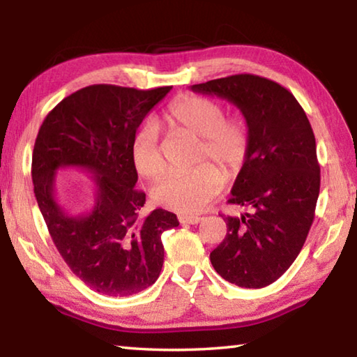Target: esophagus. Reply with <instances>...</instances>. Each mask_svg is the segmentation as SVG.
Wrapping results in <instances>:
<instances>
[{
	"label": "esophagus",
	"mask_w": 357,
	"mask_h": 357,
	"mask_svg": "<svg viewBox=\"0 0 357 357\" xmlns=\"http://www.w3.org/2000/svg\"><path fill=\"white\" fill-rule=\"evenodd\" d=\"M202 220V217L198 215H179V222L187 223V225H197V223H200Z\"/></svg>",
	"instance_id": "esophagus-1"
}]
</instances>
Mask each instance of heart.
<instances>
[{
  "label": "heart",
  "mask_w": 357,
  "mask_h": 357,
  "mask_svg": "<svg viewBox=\"0 0 357 357\" xmlns=\"http://www.w3.org/2000/svg\"><path fill=\"white\" fill-rule=\"evenodd\" d=\"M165 123L173 130L200 138L195 162L211 159L225 174L233 176L247 159L249 130L243 119L225 118L219 102L203 96H181L165 112ZM132 162L144 178H155L164 172L165 159L159 146L154 126H144L132 142ZM223 174L211 164H202L192 170L170 172L153 185L157 204L176 213L189 214L203 209L219 195Z\"/></svg>",
  "instance_id": "heart-1"
}]
</instances>
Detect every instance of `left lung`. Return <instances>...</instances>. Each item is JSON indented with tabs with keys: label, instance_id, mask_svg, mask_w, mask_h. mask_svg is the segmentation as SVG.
Segmentation results:
<instances>
[{
	"label": "left lung",
	"instance_id": "1",
	"mask_svg": "<svg viewBox=\"0 0 357 357\" xmlns=\"http://www.w3.org/2000/svg\"><path fill=\"white\" fill-rule=\"evenodd\" d=\"M190 89L231 102L249 130V153L228 203L253 213L222 215L227 236L211 263L234 285L268 287L299 255L315 217L319 165L312 126L294 96L268 78L239 74Z\"/></svg>",
	"mask_w": 357,
	"mask_h": 357
}]
</instances>
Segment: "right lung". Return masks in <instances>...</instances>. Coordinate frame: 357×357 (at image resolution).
I'll return each mask as SVG.
<instances>
[{
  "label": "right lung",
  "mask_w": 357,
  "mask_h": 357,
  "mask_svg": "<svg viewBox=\"0 0 357 357\" xmlns=\"http://www.w3.org/2000/svg\"><path fill=\"white\" fill-rule=\"evenodd\" d=\"M172 86L142 89L91 84L47 114L33 151L34 195L58 252L78 279L105 296H130L153 285L164 264L162 233L179 225L157 208L144 219L132 142L144 116ZM93 174L95 204L70 215L56 197V172Z\"/></svg>",
  "instance_id": "1"
}]
</instances>
